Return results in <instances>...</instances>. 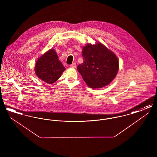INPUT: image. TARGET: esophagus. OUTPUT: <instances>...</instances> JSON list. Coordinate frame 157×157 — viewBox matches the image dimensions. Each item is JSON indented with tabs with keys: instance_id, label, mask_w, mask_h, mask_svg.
Instances as JSON below:
<instances>
[{
	"instance_id": "obj_1",
	"label": "esophagus",
	"mask_w": 157,
	"mask_h": 157,
	"mask_svg": "<svg viewBox=\"0 0 157 157\" xmlns=\"http://www.w3.org/2000/svg\"><path fill=\"white\" fill-rule=\"evenodd\" d=\"M76 67V63H72V64H71V65H70V67H72V68H75Z\"/></svg>"
}]
</instances>
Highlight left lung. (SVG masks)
I'll return each mask as SVG.
<instances>
[{
	"label": "left lung",
	"mask_w": 157,
	"mask_h": 157,
	"mask_svg": "<svg viewBox=\"0 0 157 157\" xmlns=\"http://www.w3.org/2000/svg\"><path fill=\"white\" fill-rule=\"evenodd\" d=\"M83 62L77 69L84 81L92 88H100L114 79L119 68L116 55L100 43L88 44L82 50Z\"/></svg>",
	"instance_id": "1"
}]
</instances>
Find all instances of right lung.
Wrapping results in <instances>:
<instances>
[{
	"mask_svg": "<svg viewBox=\"0 0 157 157\" xmlns=\"http://www.w3.org/2000/svg\"><path fill=\"white\" fill-rule=\"evenodd\" d=\"M65 69V67L58 59V55L53 49L44 54L35 65V72L38 78L48 83L56 82Z\"/></svg>",
	"mask_w": 157,
	"mask_h": 157,
	"instance_id": "right-lung-1",
	"label": "right lung"
}]
</instances>
